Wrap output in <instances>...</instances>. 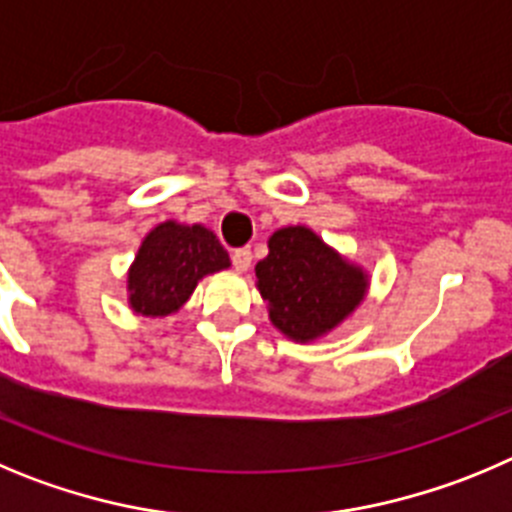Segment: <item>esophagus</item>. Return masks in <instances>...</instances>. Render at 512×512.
<instances>
[{
  "instance_id": "obj_1",
  "label": "esophagus",
  "mask_w": 512,
  "mask_h": 512,
  "mask_svg": "<svg viewBox=\"0 0 512 512\" xmlns=\"http://www.w3.org/2000/svg\"><path fill=\"white\" fill-rule=\"evenodd\" d=\"M232 265L237 273H245V270H250L252 265V252L247 250V247H239V250L232 252Z\"/></svg>"
}]
</instances>
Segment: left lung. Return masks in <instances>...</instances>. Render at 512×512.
Segmentation results:
<instances>
[{"label": "left lung", "instance_id": "obj_1", "mask_svg": "<svg viewBox=\"0 0 512 512\" xmlns=\"http://www.w3.org/2000/svg\"><path fill=\"white\" fill-rule=\"evenodd\" d=\"M255 265L257 290L278 331L293 342H316L342 324L367 293V273L308 227H283L267 239Z\"/></svg>", "mask_w": 512, "mask_h": 512}]
</instances>
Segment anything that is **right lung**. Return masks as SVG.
<instances>
[{
  "label": "right lung",
  "mask_w": 512,
  "mask_h": 512,
  "mask_svg": "<svg viewBox=\"0 0 512 512\" xmlns=\"http://www.w3.org/2000/svg\"><path fill=\"white\" fill-rule=\"evenodd\" d=\"M232 265L227 250L201 224L163 222L147 232L127 273L130 308L140 316H170L191 298L204 275Z\"/></svg>",
  "instance_id": "add662e5"
}]
</instances>
